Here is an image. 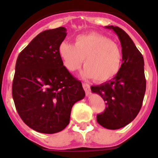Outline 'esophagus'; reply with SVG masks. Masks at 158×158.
Wrapping results in <instances>:
<instances>
[{
  "label": "esophagus",
  "instance_id": "1",
  "mask_svg": "<svg viewBox=\"0 0 158 158\" xmlns=\"http://www.w3.org/2000/svg\"><path fill=\"white\" fill-rule=\"evenodd\" d=\"M82 85H83V88H84V89H85V91L86 95H87V96H89V95L91 94V90H90V85H89V84L83 83V84H82Z\"/></svg>",
  "mask_w": 158,
  "mask_h": 158
}]
</instances>
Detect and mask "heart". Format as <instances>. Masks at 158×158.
I'll return each instance as SVG.
<instances>
[{
	"label": "heart",
	"instance_id": "obj_1",
	"mask_svg": "<svg viewBox=\"0 0 158 158\" xmlns=\"http://www.w3.org/2000/svg\"><path fill=\"white\" fill-rule=\"evenodd\" d=\"M59 54L65 67L70 72L77 70L85 59L82 75L93 78L96 82L112 79L122 65L120 47L107 36L96 32L77 36L73 45L62 43Z\"/></svg>",
	"mask_w": 158,
	"mask_h": 158
}]
</instances>
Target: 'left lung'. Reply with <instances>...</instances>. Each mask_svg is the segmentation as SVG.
I'll use <instances>...</instances> for the list:
<instances>
[{"label":"left lung","instance_id":"left-lung-1","mask_svg":"<svg viewBox=\"0 0 158 158\" xmlns=\"http://www.w3.org/2000/svg\"><path fill=\"white\" fill-rule=\"evenodd\" d=\"M118 35L122 47L120 70L111 80L91 86L106 102L104 112L96 115V121L104 128L117 130L127 126L139 114L146 93L144 59L134 42L123 29L107 26Z\"/></svg>","mask_w":158,"mask_h":158}]
</instances>
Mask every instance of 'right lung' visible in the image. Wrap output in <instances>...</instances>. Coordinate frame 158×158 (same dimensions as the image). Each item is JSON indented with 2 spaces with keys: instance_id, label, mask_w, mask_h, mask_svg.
<instances>
[{
  "instance_id": "add662e5",
  "label": "right lung",
  "mask_w": 158,
  "mask_h": 158,
  "mask_svg": "<svg viewBox=\"0 0 158 158\" xmlns=\"http://www.w3.org/2000/svg\"><path fill=\"white\" fill-rule=\"evenodd\" d=\"M66 36L60 27L41 32L19 53L12 81L16 111L26 125L43 134L62 131L72 107L85 93L81 82L63 65L59 47Z\"/></svg>"
}]
</instances>
